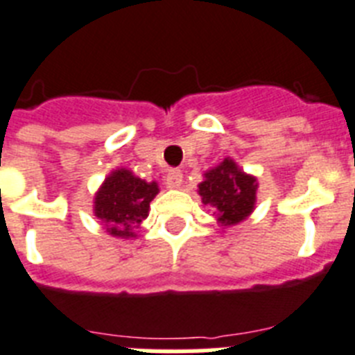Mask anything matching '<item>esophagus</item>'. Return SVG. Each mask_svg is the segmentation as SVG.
I'll list each match as a JSON object with an SVG mask.
<instances>
[{
	"label": "esophagus",
	"mask_w": 355,
	"mask_h": 355,
	"mask_svg": "<svg viewBox=\"0 0 355 355\" xmlns=\"http://www.w3.org/2000/svg\"><path fill=\"white\" fill-rule=\"evenodd\" d=\"M182 178H184V175H182L180 169L178 168L169 169L168 177H166V184H168V187H180Z\"/></svg>",
	"instance_id": "1"
}]
</instances>
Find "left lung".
<instances>
[{
  "instance_id": "8db88e82",
  "label": "left lung",
  "mask_w": 355,
  "mask_h": 355,
  "mask_svg": "<svg viewBox=\"0 0 355 355\" xmlns=\"http://www.w3.org/2000/svg\"><path fill=\"white\" fill-rule=\"evenodd\" d=\"M198 189L202 202L214 207L218 221L229 227L245 220L252 212L257 184L254 177L243 173L234 160L225 159L218 168L205 173V180Z\"/></svg>"
}]
</instances>
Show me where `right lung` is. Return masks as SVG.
Instances as JSON below:
<instances>
[{
  "mask_svg": "<svg viewBox=\"0 0 355 355\" xmlns=\"http://www.w3.org/2000/svg\"><path fill=\"white\" fill-rule=\"evenodd\" d=\"M159 193L155 182H144L126 169L114 171L94 198V214L118 237H132L148 216L150 202Z\"/></svg>",
  "mask_w": 355,
  "mask_h": 355,
  "instance_id": "1",
  "label": "right lung"
}]
</instances>
